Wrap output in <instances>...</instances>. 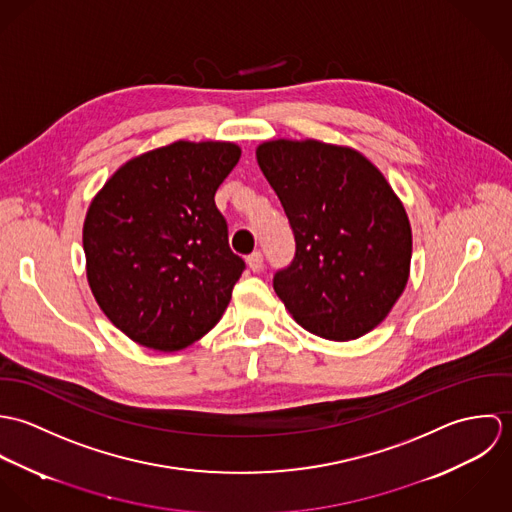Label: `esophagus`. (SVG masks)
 I'll return each mask as SVG.
<instances>
[{
  "label": "esophagus",
  "instance_id": "esophagus-1",
  "mask_svg": "<svg viewBox=\"0 0 512 512\" xmlns=\"http://www.w3.org/2000/svg\"><path fill=\"white\" fill-rule=\"evenodd\" d=\"M246 264H248V268H250L252 272H260L262 266H264V256H262V252H252V254L246 258Z\"/></svg>",
  "mask_w": 512,
  "mask_h": 512
}]
</instances>
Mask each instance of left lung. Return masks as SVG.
<instances>
[{
	"label": "left lung",
	"mask_w": 512,
	"mask_h": 512,
	"mask_svg": "<svg viewBox=\"0 0 512 512\" xmlns=\"http://www.w3.org/2000/svg\"><path fill=\"white\" fill-rule=\"evenodd\" d=\"M256 159L295 238L274 290L313 335L349 341L372 331L404 292L412 230L384 175L355 149L315 140L266 142Z\"/></svg>",
	"instance_id": "1"
}]
</instances>
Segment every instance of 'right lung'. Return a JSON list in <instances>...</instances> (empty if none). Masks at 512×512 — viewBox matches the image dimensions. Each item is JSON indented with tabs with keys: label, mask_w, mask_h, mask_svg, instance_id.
<instances>
[{
	"label": "right lung",
	"mask_w": 512,
	"mask_h": 512,
	"mask_svg": "<svg viewBox=\"0 0 512 512\" xmlns=\"http://www.w3.org/2000/svg\"><path fill=\"white\" fill-rule=\"evenodd\" d=\"M238 159L228 142H175L122 165L90 203L82 230L90 290L147 349L171 353L207 335L246 268L215 205Z\"/></svg>",
	"instance_id": "obj_1"
}]
</instances>
